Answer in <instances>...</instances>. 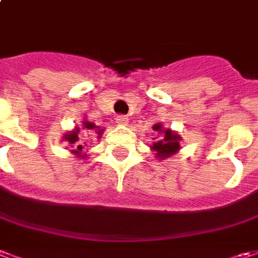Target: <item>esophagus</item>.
Masks as SVG:
<instances>
[{"label": "esophagus", "mask_w": 258, "mask_h": 258, "mask_svg": "<svg viewBox=\"0 0 258 258\" xmlns=\"http://www.w3.org/2000/svg\"><path fill=\"white\" fill-rule=\"evenodd\" d=\"M127 122H129V120H127V118H126L125 115H118V116H116V123H118V125L126 126L127 125Z\"/></svg>", "instance_id": "esophagus-1"}]
</instances>
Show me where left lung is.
Wrapping results in <instances>:
<instances>
[{
  "mask_svg": "<svg viewBox=\"0 0 258 258\" xmlns=\"http://www.w3.org/2000/svg\"><path fill=\"white\" fill-rule=\"evenodd\" d=\"M153 131L157 135H161L160 138H153L154 142L150 146V150L154 152V156L157 157V160L170 159L171 156L180 152L181 136L178 133L171 129H166L161 123L153 125Z\"/></svg>",
  "mask_w": 258,
  "mask_h": 258,
  "instance_id": "left-lung-1",
  "label": "left lung"
}]
</instances>
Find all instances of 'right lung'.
<instances>
[{"label":"right lung","instance_id":"1","mask_svg":"<svg viewBox=\"0 0 258 258\" xmlns=\"http://www.w3.org/2000/svg\"><path fill=\"white\" fill-rule=\"evenodd\" d=\"M81 130H84L85 132L81 133ZM105 129L101 127V126H97L95 123H92L91 120L88 119H83L81 125L74 126V129L66 132L63 135V142H67V146H70V153L77 156L80 159H87L88 154L84 152V146H87L84 143V135L85 133H95L97 135V139H101V135Z\"/></svg>","mask_w":258,"mask_h":258}]
</instances>
